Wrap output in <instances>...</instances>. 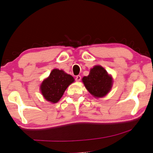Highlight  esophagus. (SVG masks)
<instances>
[{"label": "esophagus", "mask_w": 153, "mask_h": 153, "mask_svg": "<svg viewBox=\"0 0 153 153\" xmlns=\"http://www.w3.org/2000/svg\"><path fill=\"white\" fill-rule=\"evenodd\" d=\"M81 76H77L76 77V80L77 81V82H79V81H80L81 80Z\"/></svg>", "instance_id": "obj_1"}]
</instances>
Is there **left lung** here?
<instances>
[{
	"instance_id": "left-lung-1",
	"label": "left lung",
	"mask_w": 153,
	"mask_h": 153,
	"mask_svg": "<svg viewBox=\"0 0 153 153\" xmlns=\"http://www.w3.org/2000/svg\"><path fill=\"white\" fill-rule=\"evenodd\" d=\"M82 82L86 89L95 97H103L112 88V76L102 66L96 65L90 70L89 75L84 76Z\"/></svg>"
}]
</instances>
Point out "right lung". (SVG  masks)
I'll return each mask as SVG.
<instances>
[{
  "instance_id": "add662e5",
  "label": "right lung",
  "mask_w": 153,
  "mask_h": 153,
  "mask_svg": "<svg viewBox=\"0 0 153 153\" xmlns=\"http://www.w3.org/2000/svg\"><path fill=\"white\" fill-rule=\"evenodd\" d=\"M74 82V78L71 75L62 70L54 69L41 84V93L47 101L56 103L62 97L68 86Z\"/></svg>"
}]
</instances>
